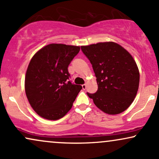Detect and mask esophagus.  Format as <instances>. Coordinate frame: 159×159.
<instances>
[{
  "label": "esophagus",
  "instance_id": "1",
  "mask_svg": "<svg viewBox=\"0 0 159 159\" xmlns=\"http://www.w3.org/2000/svg\"><path fill=\"white\" fill-rule=\"evenodd\" d=\"M86 88H87V85H86V84H84L82 85V89H83L84 90H86Z\"/></svg>",
  "mask_w": 159,
  "mask_h": 159
}]
</instances>
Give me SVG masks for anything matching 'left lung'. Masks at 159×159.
Segmentation results:
<instances>
[{
  "label": "left lung",
  "mask_w": 159,
  "mask_h": 159,
  "mask_svg": "<svg viewBox=\"0 0 159 159\" xmlns=\"http://www.w3.org/2000/svg\"><path fill=\"white\" fill-rule=\"evenodd\" d=\"M92 64L97 81L95 93H87L96 107L108 114H118L131 105L139 87L138 66L129 52L113 42L81 47Z\"/></svg>",
  "instance_id": "8db88e82"
}]
</instances>
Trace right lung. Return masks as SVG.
Instances as JSON below:
<instances>
[{
    "mask_svg": "<svg viewBox=\"0 0 159 159\" xmlns=\"http://www.w3.org/2000/svg\"><path fill=\"white\" fill-rule=\"evenodd\" d=\"M79 51V46L50 44L32 57L25 76V93L42 117L58 120L72 108L82 87L69 81L68 67Z\"/></svg>",
    "mask_w": 159,
    "mask_h": 159,
    "instance_id": "1",
    "label": "right lung"
}]
</instances>
